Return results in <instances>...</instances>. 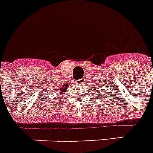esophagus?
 <instances>
[{
  "label": "esophagus",
  "instance_id": "esophagus-1",
  "mask_svg": "<svg viewBox=\"0 0 153 153\" xmlns=\"http://www.w3.org/2000/svg\"><path fill=\"white\" fill-rule=\"evenodd\" d=\"M76 83H80V84H82V83H85V79L82 78L78 80V81H76Z\"/></svg>",
  "mask_w": 153,
  "mask_h": 153
}]
</instances>
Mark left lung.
<instances>
[{
  "label": "left lung",
  "mask_w": 153,
  "mask_h": 153,
  "mask_svg": "<svg viewBox=\"0 0 153 153\" xmlns=\"http://www.w3.org/2000/svg\"><path fill=\"white\" fill-rule=\"evenodd\" d=\"M98 88H99V87H98Z\"/></svg>",
  "instance_id": "obj_1"
}]
</instances>
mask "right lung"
Segmentation results:
<instances>
[{
    "instance_id": "1",
    "label": "right lung",
    "mask_w": 153,
    "mask_h": 153,
    "mask_svg": "<svg viewBox=\"0 0 153 153\" xmlns=\"http://www.w3.org/2000/svg\"><path fill=\"white\" fill-rule=\"evenodd\" d=\"M68 89V85H63V88L61 89V90H58L59 91H60V93H62V92H66V90Z\"/></svg>"
}]
</instances>
